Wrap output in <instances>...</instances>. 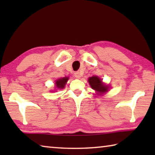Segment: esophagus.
<instances>
[{
  "label": "esophagus",
  "instance_id": "obj_1",
  "mask_svg": "<svg viewBox=\"0 0 155 155\" xmlns=\"http://www.w3.org/2000/svg\"><path fill=\"white\" fill-rule=\"evenodd\" d=\"M74 77L77 78H80L81 77V74L79 72H74Z\"/></svg>",
  "mask_w": 155,
  "mask_h": 155
}]
</instances>
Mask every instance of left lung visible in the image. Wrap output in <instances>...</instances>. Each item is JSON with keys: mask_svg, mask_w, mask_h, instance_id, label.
I'll return each mask as SVG.
<instances>
[{"mask_svg": "<svg viewBox=\"0 0 155 155\" xmlns=\"http://www.w3.org/2000/svg\"><path fill=\"white\" fill-rule=\"evenodd\" d=\"M89 83L93 90L102 94L106 92L108 90V87L102 83V81L98 77H91L89 78Z\"/></svg>", "mask_w": 155, "mask_h": 155, "instance_id": "8db88e82", "label": "left lung"}]
</instances>
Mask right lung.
Masks as SVG:
<instances>
[{"label": "right lung", "mask_w": 155, "mask_h": 155, "mask_svg": "<svg viewBox=\"0 0 155 155\" xmlns=\"http://www.w3.org/2000/svg\"><path fill=\"white\" fill-rule=\"evenodd\" d=\"M68 80V77H64L62 78H60V79H58L57 81H56L55 82V85L57 87V88L59 89H62L65 87V84H66L67 81Z\"/></svg>", "instance_id": "1"}]
</instances>
